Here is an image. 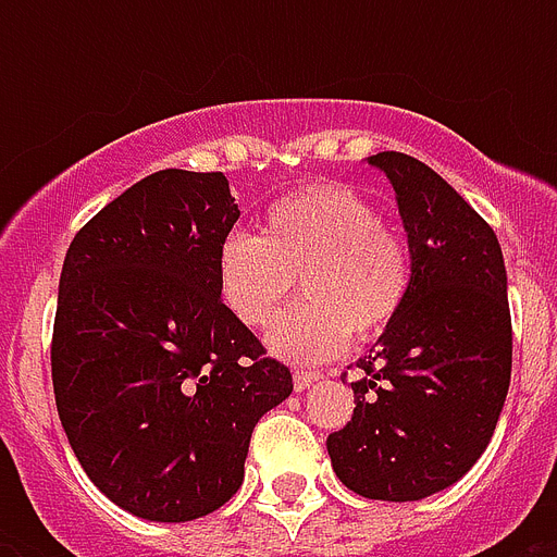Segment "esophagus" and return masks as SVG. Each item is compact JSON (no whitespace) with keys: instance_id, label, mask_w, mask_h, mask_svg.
I'll use <instances>...</instances> for the list:
<instances>
[{"instance_id":"obj_1","label":"esophagus","mask_w":557,"mask_h":557,"mask_svg":"<svg viewBox=\"0 0 557 557\" xmlns=\"http://www.w3.org/2000/svg\"><path fill=\"white\" fill-rule=\"evenodd\" d=\"M318 379H321V372H318V370H295V375H292L297 393L309 387V384H312V381H318Z\"/></svg>"}]
</instances>
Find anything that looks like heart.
<instances>
[{
    "label": "heart",
    "instance_id": "obj_1",
    "mask_svg": "<svg viewBox=\"0 0 557 557\" xmlns=\"http://www.w3.org/2000/svg\"><path fill=\"white\" fill-rule=\"evenodd\" d=\"M216 274L222 300L248 330H269L300 280L306 304L269 344L292 361H323L349 338L372 341L393 326L410 295L413 251L361 193L323 185L274 201L262 236H227Z\"/></svg>",
    "mask_w": 557,
    "mask_h": 557
}]
</instances>
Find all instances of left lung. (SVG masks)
<instances>
[{"label":"left lung","instance_id":"left-lung-1","mask_svg":"<svg viewBox=\"0 0 557 557\" xmlns=\"http://www.w3.org/2000/svg\"><path fill=\"white\" fill-rule=\"evenodd\" d=\"M370 164L396 190L413 283L358 361L356 410L326 450L349 492L407 503L457 483L492 440L509 393L511 314L492 225L413 156L375 152Z\"/></svg>","mask_w":557,"mask_h":557}]
</instances>
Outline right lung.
<instances>
[{"label": "right lung", "mask_w": 557, "mask_h": 557, "mask_svg": "<svg viewBox=\"0 0 557 557\" xmlns=\"http://www.w3.org/2000/svg\"><path fill=\"white\" fill-rule=\"evenodd\" d=\"M239 219L222 173L159 170L74 234L57 295V413L121 509L185 523L243 485L253 424L292 372L222 304L219 248Z\"/></svg>", "instance_id": "add662e5"}]
</instances>
